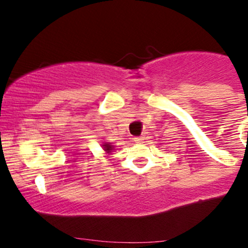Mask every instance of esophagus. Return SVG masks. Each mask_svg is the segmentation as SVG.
<instances>
[{"label":"esophagus","mask_w":248,"mask_h":248,"mask_svg":"<svg viewBox=\"0 0 248 248\" xmlns=\"http://www.w3.org/2000/svg\"><path fill=\"white\" fill-rule=\"evenodd\" d=\"M145 140L144 137H137V138H134V141L136 142H142Z\"/></svg>","instance_id":"34e87169"}]
</instances>
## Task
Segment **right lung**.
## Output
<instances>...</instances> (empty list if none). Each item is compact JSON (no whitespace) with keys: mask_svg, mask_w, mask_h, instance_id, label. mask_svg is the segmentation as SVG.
I'll list each match as a JSON object with an SVG mask.
<instances>
[{"mask_svg":"<svg viewBox=\"0 0 248 248\" xmlns=\"http://www.w3.org/2000/svg\"><path fill=\"white\" fill-rule=\"evenodd\" d=\"M103 147H104V151H106L107 154H110V152H111V150H112V145L111 144H108V142H104Z\"/></svg>","mask_w":248,"mask_h":248,"instance_id":"add662e5","label":"right lung"}]
</instances>
